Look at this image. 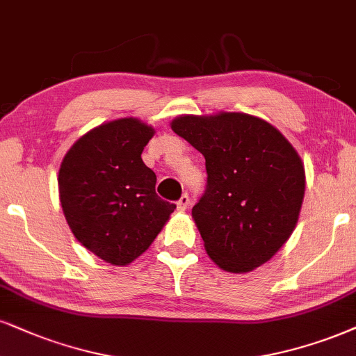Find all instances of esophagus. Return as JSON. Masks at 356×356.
<instances>
[{
  "mask_svg": "<svg viewBox=\"0 0 356 356\" xmlns=\"http://www.w3.org/2000/svg\"><path fill=\"white\" fill-rule=\"evenodd\" d=\"M188 206H190V196L186 195H183L181 198L178 200V203H177V208H178V211H186L188 209Z\"/></svg>",
  "mask_w": 356,
  "mask_h": 356,
  "instance_id": "obj_1",
  "label": "esophagus"
}]
</instances>
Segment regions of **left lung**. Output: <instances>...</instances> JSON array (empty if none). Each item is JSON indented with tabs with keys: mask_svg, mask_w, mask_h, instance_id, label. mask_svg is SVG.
<instances>
[{
	"mask_svg": "<svg viewBox=\"0 0 356 356\" xmlns=\"http://www.w3.org/2000/svg\"><path fill=\"white\" fill-rule=\"evenodd\" d=\"M171 130L206 160L208 185L191 214L208 256L234 274L266 264L299 221V153L274 125L249 113L179 115Z\"/></svg>",
	"mask_w": 356,
	"mask_h": 356,
	"instance_id": "8db88e82",
	"label": "left lung"
}]
</instances>
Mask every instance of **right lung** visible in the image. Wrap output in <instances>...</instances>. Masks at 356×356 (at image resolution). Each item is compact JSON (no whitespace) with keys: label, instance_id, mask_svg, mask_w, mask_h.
Here are the masks:
<instances>
[{"label":"right lung","instance_id":"1","mask_svg":"<svg viewBox=\"0 0 356 356\" xmlns=\"http://www.w3.org/2000/svg\"><path fill=\"white\" fill-rule=\"evenodd\" d=\"M155 129L117 118L82 135L59 168V200L76 239L112 266L150 248L177 206L155 193L156 175L142 152Z\"/></svg>","mask_w":356,"mask_h":356}]
</instances>
